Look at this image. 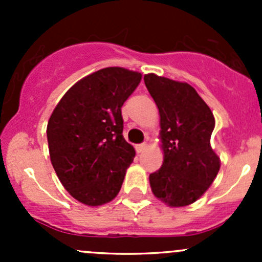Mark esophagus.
<instances>
[{
	"label": "esophagus",
	"mask_w": 262,
	"mask_h": 262,
	"mask_svg": "<svg viewBox=\"0 0 262 262\" xmlns=\"http://www.w3.org/2000/svg\"><path fill=\"white\" fill-rule=\"evenodd\" d=\"M147 143H142V144H138V146L136 147V149H137V153H142V152H144V150L147 149Z\"/></svg>",
	"instance_id": "obj_1"
}]
</instances>
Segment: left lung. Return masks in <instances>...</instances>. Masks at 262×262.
Here are the masks:
<instances>
[{"label":"left lung","instance_id":"1","mask_svg":"<svg viewBox=\"0 0 262 262\" xmlns=\"http://www.w3.org/2000/svg\"><path fill=\"white\" fill-rule=\"evenodd\" d=\"M144 83L160 113L163 150L162 166L149 175L150 189L168 207H186L209 189L221 168L210 146L213 113L186 82L148 73Z\"/></svg>","mask_w":262,"mask_h":262}]
</instances>
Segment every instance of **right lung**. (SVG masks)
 <instances>
[{
	"instance_id": "add662e5",
	"label": "right lung",
	"mask_w": 262,
	"mask_h": 262,
	"mask_svg": "<svg viewBox=\"0 0 262 262\" xmlns=\"http://www.w3.org/2000/svg\"><path fill=\"white\" fill-rule=\"evenodd\" d=\"M142 73L121 67L96 71L60 99L47 126L53 168L64 189L89 207L120 191L136 150L123 137L121 106Z\"/></svg>"
}]
</instances>
